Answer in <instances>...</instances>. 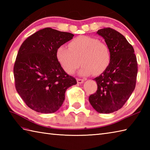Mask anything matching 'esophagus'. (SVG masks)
I'll return each mask as SVG.
<instances>
[{"label": "esophagus", "mask_w": 150, "mask_h": 150, "mask_svg": "<svg viewBox=\"0 0 150 150\" xmlns=\"http://www.w3.org/2000/svg\"><path fill=\"white\" fill-rule=\"evenodd\" d=\"M77 83H78V84H82V83H83V82H84V79H77Z\"/></svg>", "instance_id": "esophagus-1"}]
</instances>
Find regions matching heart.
I'll return each instance as SVG.
<instances>
[{"label":"heart","mask_w":150,"mask_h":150,"mask_svg":"<svg viewBox=\"0 0 150 150\" xmlns=\"http://www.w3.org/2000/svg\"><path fill=\"white\" fill-rule=\"evenodd\" d=\"M57 57L68 74H73L81 62V75H99L109 66L111 53L109 46L97 38L79 36L69 43V47L60 46Z\"/></svg>","instance_id":"obj_1"}]
</instances>
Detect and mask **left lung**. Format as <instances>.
Wrapping results in <instances>:
<instances>
[{"mask_svg":"<svg viewBox=\"0 0 150 150\" xmlns=\"http://www.w3.org/2000/svg\"><path fill=\"white\" fill-rule=\"evenodd\" d=\"M97 33L110 47L111 61L107 69L93 79L97 90L89 97V101L97 112L110 113L120 109L135 90L137 61L133 46L122 34L110 28Z\"/></svg>","mask_w":150,"mask_h":150,"instance_id":"1","label":"left lung"}]
</instances>
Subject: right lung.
Here are the masks:
<instances>
[{"label":"right lung","mask_w":150,"mask_h":150,"mask_svg":"<svg viewBox=\"0 0 150 150\" xmlns=\"http://www.w3.org/2000/svg\"><path fill=\"white\" fill-rule=\"evenodd\" d=\"M73 36L46 28L28 37L19 48L13 67L15 88L33 110L55 112L63 104L67 89L77 84L57 57V49Z\"/></svg>","instance_id":"obj_1"}]
</instances>
